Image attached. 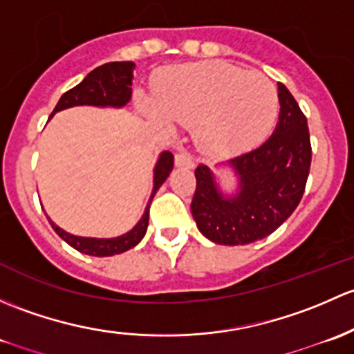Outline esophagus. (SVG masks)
<instances>
[{"instance_id": "1", "label": "esophagus", "mask_w": 354, "mask_h": 354, "mask_svg": "<svg viewBox=\"0 0 354 354\" xmlns=\"http://www.w3.org/2000/svg\"><path fill=\"white\" fill-rule=\"evenodd\" d=\"M176 165L177 167H187V169H192L194 167V160L189 153L185 151H178L176 155Z\"/></svg>"}]
</instances>
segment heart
<instances>
[{
	"label": "heart",
	"instance_id": "b5f03b06",
	"mask_svg": "<svg viewBox=\"0 0 354 354\" xmlns=\"http://www.w3.org/2000/svg\"><path fill=\"white\" fill-rule=\"evenodd\" d=\"M153 98H140L141 112L163 127L170 126V119L192 127L198 147L211 156L256 147L278 114L274 83L227 61L163 69L153 80Z\"/></svg>",
	"mask_w": 354,
	"mask_h": 354
}]
</instances>
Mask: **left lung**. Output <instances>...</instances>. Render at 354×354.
<instances>
[{"label": "left lung", "instance_id": "8db88e82", "mask_svg": "<svg viewBox=\"0 0 354 354\" xmlns=\"http://www.w3.org/2000/svg\"><path fill=\"white\" fill-rule=\"evenodd\" d=\"M279 115L271 136L256 150L230 160L240 189L225 198L206 165H198L191 203L199 232L221 245H245L266 239L291 216L307 185L312 162L307 118L283 83Z\"/></svg>", "mask_w": 354, "mask_h": 354}]
</instances>
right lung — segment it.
I'll list each match as a JSON object with an SVG mask.
<instances>
[{
  "label": "right lung",
  "mask_w": 354,
  "mask_h": 354,
  "mask_svg": "<svg viewBox=\"0 0 354 354\" xmlns=\"http://www.w3.org/2000/svg\"><path fill=\"white\" fill-rule=\"evenodd\" d=\"M133 68L134 63L131 61H122V63H107L102 64L93 69L92 73L86 75V78L71 90H68L63 97L59 98L57 105L54 107L53 114L63 111V109L75 107V105H98V107H122L129 102L131 98V85H133ZM50 114V118H53ZM49 118V119H50ZM174 169V155L170 151H163L160 155L158 162L155 167V177H153V192L150 203H148L147 211H145L143 218L140 223L133 228L131 232L124 233L115 239H86V236H76L71 233L61 230L57 225H54L49 220L50 227L54 232L68 243L73 249L78 252L88 254V256L105 257V256H115V254H122L126 250L133 249L134 245L141 242L148 228V218H150V204L153 196L160 189V185L167 180Z\"/></svg>",
  "instance_id": "1"
}]
</instances>
